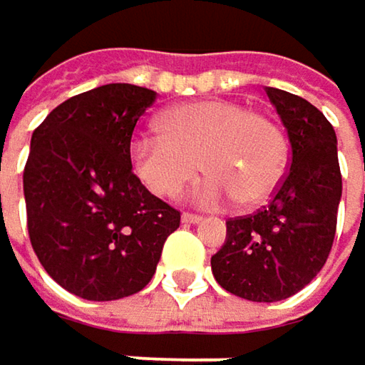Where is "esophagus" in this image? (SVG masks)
Segmentation results:
<instances>
[{"label": "esophagus", "mask_w": 365, "mask_h": 365, "mask_svg": "<svg viewBox=\"0 0 365 365\" xmlns=\"http://www.w3.org/2000/svg\"><path fill=\"white\" fill-rule=\"evenodd\" d=\"M182 221L183 223H200V221H202V217L194 215V213H183Z\"/></svg>", "instance_id": "34e87169"}]
</instances>
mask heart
<instances>
[{
    "label": "heart",
    "mask_w": 365,
    "mask_h": 365,
    "mask_svg": "<svg viewBox=\"0 0 365 365\" xmlns=\"http://www.w3.org/2000/svg\"><path fill=\"white\" fill-rule=\"evenodd\" d=\"M158 131H142L129 144L138 180L158 196H171L202 169L194 192L209 207L238 198L245 207L267 202L288 167V142L280 125L230 100L178 104L158 118Z\"/></svg>",
    "instance_id": "obj_1"
}]
</instances>
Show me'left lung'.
<instances>
[{
    "label": "left lung",
    "mask_w": 365,
    "mask_h": 365,
    "mask_svg": "<svg viewBox=\"0 0 365 365\" xmlns=\"http://www.w3.org/2000/svg\"><path fill=\"white\" fill-rule=\"evenodd\" d=\"M286 127L292 163L272 202L227 219L223 247L211 257L221 288L257 303H276L303 290L324 267L343 194L336 133L305 98L265 87Z\"/></svg>",
    "instance_id": "1"
}]
</instances>
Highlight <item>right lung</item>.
<instances>
[{"instance_id": "add662e5", "label": "right lung", "mask_w": 365, "mask_h": 365, "mask_svg": "<svg viewBox=\"0 0 365 365\" xmlns=\"http://www.w3.org/2000/svg\"><path fill=\"white\" fill-rule=\"evenodd\" d=\"M156 91L108 83L56 106L33 131L24 167L31 245L64 290L87 301L140 292L180 211L133 175L129 144Z\"/></svg>"}]
</instances>
